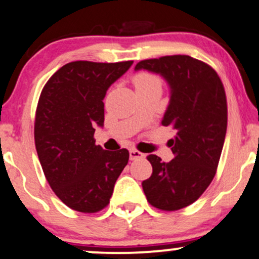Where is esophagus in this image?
<instances>
[{
  "instance_id": "esophagus-1",
  "label": "esophagus",
  "mask_w": 259,
  "mask_h": 259,
  "mask_svg": "<svg viewBox=\"0 0 259 259\" xmlns=\"http://www.w3.org/2000/svg\"><path fill=\"white\" fill-rule=\"evenodd\" d=\"M129 154H130V159L132 160H136V159H141V158H144L145 157V154L142 153V152H140V151H138V150H130L129 151Z\"/></svg>"
}]
</instances>
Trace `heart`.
I'll return each instance as SVG.
<instances>
[{
	"mask_svg": "<svg viewBox=\"0 0 259 259\" xmlns=\"http://www.w3.org/2000/svg\"><path fill=\"white\" fill-rule=\"evenodd\" d=\"M162 78L159 75L151 72H140L135 74L133 78V84L135 86L136 90L152 88V86H159V88H162Z\"/></svg>",
	"mask_w": 259,
	"mask_h": 259,
	"instance_id": "1",
	"label": "heart"
}]
</instances>
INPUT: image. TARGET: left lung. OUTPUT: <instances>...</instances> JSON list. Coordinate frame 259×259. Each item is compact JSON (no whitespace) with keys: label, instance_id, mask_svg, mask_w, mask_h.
Returning a JSON list of instances; mask_svg holds the SVG:
<instances>
[{"label":"left lung","instance_id":"left-lung-1","mask_svg":"<svg viewBox=\"0 0 259 259\" xmlns=\"http://www.w3.org/2000/svg\"><path fill=\"white\" fill-rule=\"evenodd\" d=\"M140 69L160 74L170 86L162 124L175 132L174 158L147 156L152 175L142 189L151 206L171 212L198 200L214 178L227 134V95L215 70L190 56L145 59L135 65Z\"/></svg>","mask_w":259,"mask_h":259}]
</instances>
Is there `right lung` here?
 Segmentation results:
<instances>
[{
    "instance_id": "obj_1",
    "label": "right lung",
    "mask_w": 259,
    "mask_h": 259,
    "mask_svg": "<svg viewBox=\"0 0 259 259\" xmlns=\"http://www.w3.org/2000/svg\"><path fill=\"white\" fill-rule=\"evenodd\" d=\"M132 64L70 62L41 91L34 125L36 152L53 192L74 210L96 213L108 206L127 164L126 148L103 150L94 134L105 121L107 90Z\"/></svg>"
}]
</instances>
